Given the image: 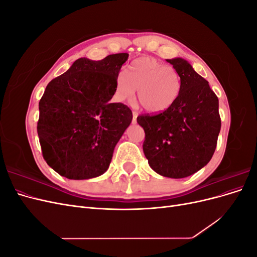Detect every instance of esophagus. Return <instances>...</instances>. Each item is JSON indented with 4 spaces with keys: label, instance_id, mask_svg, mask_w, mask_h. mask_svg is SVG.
I'll return each mask as SVG.
<instances>
[{
    "label": "esophagus",
    "instance_id": "esophagus-1",
    "mask_svg": "<svg viewBox=\"0 0 257 257\" xmlns=\"http://www.w3.org/2000/svg\"><path fill=\"white\" fill-rule=\"evenodd\" d=\"M137 116H138V113L136 111H133V124H135L137 122Z\"/></svg>",
    "mask_w": 257,
    "mask_h": 257
}]
</instances>
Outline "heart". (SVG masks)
Here are the masks:
<instances>
[{
  "label": "heart",
  "instance_id": "b5f03b06",
  "mask_svg": "<svg viewBox=\"0 0 257 257\" xmlns=\"http://www.w3.org/2000/svg\"><path fill=\"white\" fill-rule=\"evenodd\" d=\"M137 90V100L145 110L162 112L167 110L180 94L181 79L173 66L164 65L150 57L134 60L125 75L115 78L113 96L119 102L131 100Z\"/></svg>",
  "mask_w": 257,
  "mask_h": 257
}]
</instances>
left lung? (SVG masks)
Wrapping results in <instances>:
<instances>
[{"label":"left lung","instance_id":"obj_1","mask_svg":"<svg viewBox=\"0 0 257 257\" xmlns=\"http://www.w3.org/2000/svg\"><path fill=\"white\" fill-rule=\"evenodd\" d=\"M181 79L176 102L159 114H143L144 153L161 176L180 179L206 166L216 148L221 130L219 99L209 83L182 58L167 59Z\"/></svg>","mask_w":257,"mask_h":257}]
</instances>
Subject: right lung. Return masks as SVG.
I'll use <instances>...</instances> for the list:
<instances>
[{"mask_svg":"<svg viewBox=\"0 0 257 257\" xmlns=\"http://www.w3.org/2000/svg\"><path fill=\"white\" fill-rule=\"evenodd\" d=\"M127 58L128 53L100 61L80 58L46 87L37 134L45 161L59 175L83 180L109 167L114 147L133 119L126 105L109 102Z\"/></svg>","mask_w":257,"mask_h":257,"instance_id":"right-lung-1","label":"right lung"}]
</instances>
